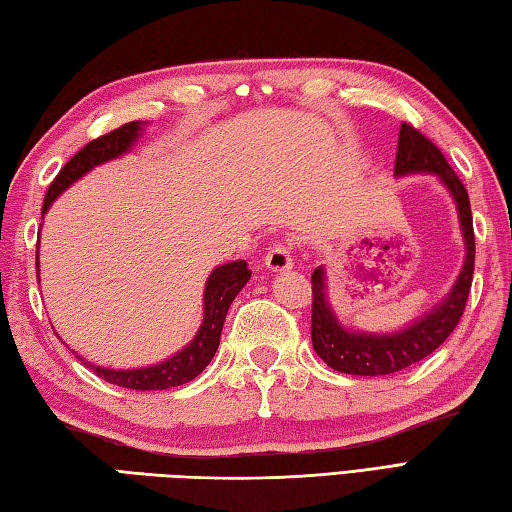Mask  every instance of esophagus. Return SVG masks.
<instances>
[{
	"label": "esophagus",
	"mask_w": 512,
	"mask_h": 512,
	"mask_svg": "<svg viewBox=\"0 0 512 512\" xmlns=\"http://www.w3.org/2000/svg\"><path fill=\"white\" fill-rule=\"evenodd\" d=\"M265 267L269 271H289L294 267V256H291V247L285 243L274 245L265 256Z\"/></svg>",
	"instance_id": "esophagus-1"
}]
</instances>
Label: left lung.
I'll return each mask as SVG.
<instances>
[{"label": "left lung", "mask_w": 512, "mask_h": 512, "mask_svg": "<svg viewBox=\"0 0 512 512\" xmlns=\"http://www.w3.org/2000/svg\"><path fill=\"white\" fill-rule=\"evenodd\" d=\"M411 174H433L446 187V192L451 194L466 249L464 265L453 287L433 309L424 311L422 316L411 320L406 327L389 333H371L344 327L329 302L327 271L322 265L316 267L314 274H311V294H314V302H311V342H314L318 356L340 373L389 375L411 367V364L424 360L440 347L451 336V331L464 314L475 269L471 201H468L466 187L457 179L451 165L446 163L440 148L426 139L422 132H417L413 125L402 123L393 176L402 179V176Z\"/></svg>", "instance_id": "1"}]
</instances>
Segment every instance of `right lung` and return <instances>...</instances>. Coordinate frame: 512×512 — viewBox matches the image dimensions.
I'll return each instance as SVG.
<instances>
[{
    "instance_id": "1",
    "label": "right lung",
    "mask_w": 512,
    "mask_h": 512,
    "mask_svg": "<svg viewBox=\"0 0 512 512\" xmlns=\"http://www.w3.org/2000/svg\"><path fill=\"white\" fill-rule=\"evenodd\" d=\"M145 125H148L145 121H130L121 125V128L90 141L86 148H81L64 168H61V172L55 176V181L50 183L44 198V207H41V216L50 210V205L57 201L59 194H64L72 183H77L81 176H86L92 168L128 154L132 150V145L141 139ZM249 278H252V271L247 269L245 260H234V263H225L212 269L210 278L205 280L201 327H198L192 342L185 344L181 351H176L168 360L141 369H108L97 367V364L83 360L81 356L77 358L86 364V367L95 371L101 380L117 384V387L134 391H163L181 387V384L194 380L214 358L218 342H221L227 309L238 296V291L247 285Z\"/></svg>"
}]
</instances>
